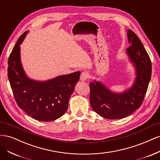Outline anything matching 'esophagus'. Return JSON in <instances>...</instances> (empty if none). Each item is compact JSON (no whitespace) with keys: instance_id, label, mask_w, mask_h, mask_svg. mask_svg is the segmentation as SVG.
<instances>
[{"instance_id":"esophagus-1","label":"esophagus","mask_w":160,"mask_h":160,"mask_svg":"<svg viewBox=\"0 0 160 160\" xmlns=\"http://www.w3.org/2000/svg\"><path fill=\"white\" fill-rule=\"evenodd\" d=\"M89 73L88 72H83L81 74V76H80V80L82 81H86L87 79H88L89 78Z\"/></svg>"}]
</instances>
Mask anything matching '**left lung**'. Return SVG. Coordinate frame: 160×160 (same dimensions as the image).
<instances>
[{
    "instance_id": "left-lung-1",
    "label": "left lung",
    "mask_w": 160,
    "mask_h": 160,
    "mask_svg": "<svg viewBox=\"0 0 160 160\" xmlns=\"http://www.w3.org/2000/svg\"><path fill=\"white\" fill-rule=\"evenodd\" d=\"M131 45L126 49L129 60L135 69V77L132 86L123 92H114L102 82H90V103L93 110L101 117L119 119L133 113L142 105L152 75V62L138 37L128 29Z\"/></svg>"
}]
</instances>
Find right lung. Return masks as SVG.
I'll return each instance as SVG.
<instances>
[{"mask_svg": "<svg viewBox=\"0 0 160 160\" xmlns=\"http://www.w3.org/2000/svg\"><path fill=\"white\" fill-rule=\"evenodd\" d=\"M28 31L19 37L8 58V77L18 107L33 119L51 122L63 115L81 72L57 76L47 81L29 78L21 60V47Z\"/></svg>", "mask_w": 160, "mask_h": 160, "instance_id": "right-lung-1", "label": "right lung"}]
</instances>
